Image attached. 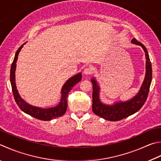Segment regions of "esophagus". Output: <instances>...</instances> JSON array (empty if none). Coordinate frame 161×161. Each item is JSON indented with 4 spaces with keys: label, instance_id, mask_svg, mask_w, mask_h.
Segmentation results:
<instances>
[{
    "label": "esophagus",
    "instance_id": "esophagus-1",
    "mask_svg": "<svg viewBox=\"0 0 161 161\" xmlns=\"http://www.w3.org/2000/svg\"><path fill=\"white\" fill-rule=\"evenodd\" d=\"M91 72H92V70L90 68H86L84 70V74L85 75H89L91 74Z\"/></svg>",
    "mask_w": 161,
    "mask_h": 161
}]
</instances>
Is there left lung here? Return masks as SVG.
Instances as JSON below:
<instances>
[{
  "label": "left lung",
  "instance_id": "obj_1",
  "mask_svg": "<svg viewBox=\"0 0 161 161\" xmlns=\"http://www.w3.org/2000/svg\"><path fill=\"white\" fill-rule=\"evenodd\" d=\"M131 42L139 45L143 49L146 58V73L143 83L138 93L132 98L126 101H117L113 104L103 103L100 98V86L96 79L93 77L91 81L93 84V105L92 109L94 114L105 120L116 121L121 120L139 111L146 102L149 88L152 80V68L147 49L141 42L135 38Z\"/></svg>",
  "mask_w": 161,
  "mask_h": 161
}]
</instances>
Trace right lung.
I'll return each mask as SVG.
<instances>
[{
  "mask_svg": "<svg viewBox=\"0 0 161 161\" xmlns=\"http://www.w3.org/2000/svg\"><path fill=\"white\" fill-rule=\"evenodd\" d=\"M26 43V42L23 44V45L18 49L17 52L15 53L14 61L12 62L11 65L10 83L15 101L17 103V105L19 107V108L24 112H25L28 115L33 116L34 118L39 119V120L50 121L56 118L60 117V116L64 115L65 113L66 110H67V97L68 96V93L70 92V91L72 89V87H73L77 83L80 82L81 81V73L80 72V73L75 75V76L68 79V80L65 81V83L64 84V86H63L61 89V100H60L59 103L56 106L49 108H40V107H36L30 105V104H28V103L25 101L19 95V93L18 90L17 89V86H16L15 81V71L16 67H17L18 56L21 51V49H22V47H23V46Z\"/></svg>",
  "mask_w": 161,
  "mask_h": 161,
  "instance_id": "right-lung-1",
  "label": "right lung"
}]
</instances>
